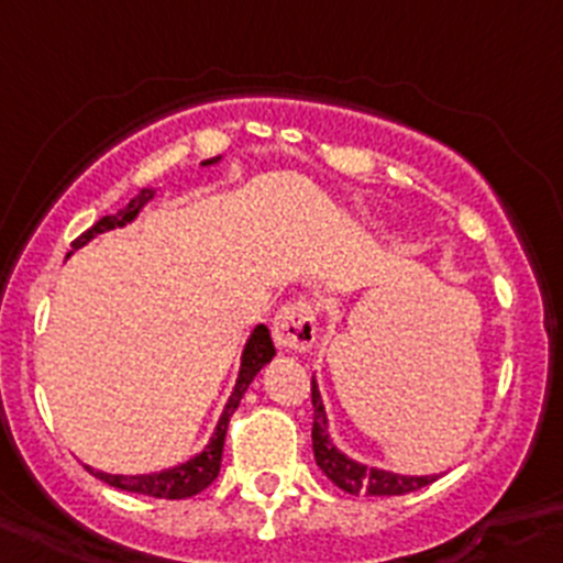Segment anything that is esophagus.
I'll use <instances>...</instances> for the list:
<instances>
[{"label": "esophagus", "instance_id": "34e87169", "mask_svg": "<svg viewBox=\"0 0 563 563\" xmlns=\"http://www.w3.org/2000/svg\"><path fill=\"white\" fill-rule=\"evenodd\" d=\"M277 346L286 353H306L317 341V317H313L311 302H291L280 308L272 324Z\"/></svg>", "mask_w": 563, "mask_h": 563}]
</instances>
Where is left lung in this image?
<instances>
[{
	"label": "left lung",
	"instance_id": "obj_1",
	"mask_svg": "<svg viewBox=\"0 0 563 563\" xmlns=\"http://www.w3.org/2000/svg\"><path fill=\"white\" fill-rule=\"evenodd\" d=\"M311 402H313V459L317 466L335 483L344 488L346 495H369V497H394V495H408L417 488L430 486L439 481V475H400V472L377 470V466H366L361 461L350 459L341 453L330 439L328 430V413L322 406V394H319L317 377L311 380Z\"/></svg>",
	"mask_w": 563,
	"mask_h": 563
}]
</instances>
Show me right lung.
Masks as SVG:
<instances>
[{"instance_id":"add662e5","label":"right lung","mask_w":563,"mask_h":563,"mask_svg":"<svg viewBox=\"0 0 563 563\" xmlns=\"http://www.w3.org/2000/svg\"><path fill=\"white\" fill-rule=\"evenodd\" d=\"M222 157H210V161H202V166H213L219 163ZM155 197L152 188H141L133 199H130L128 208L115 210L113 217H102L91 230L80 235L75 241V250H80L82 244L93 239L99 233H108V230L115 228H124V224L133 222L139 217L144 205ZM275 358V344H272V335L266 324H257L255 330L250 333L244 344V353H241V369L239 377H235V386L228 397V406H224L222 417H219L217 430L210 435V441L199 450L194 459L183 461V464L172 466V470H163V472H152V475H108V472H97L88 466L91 475H97L99 481H104L108 486L113 488H122V492H133V495H146V497H161V500H186V497L199 495L202 488H208L210 483L217 481L219 475V466H222V450H224V435H228V424L230 417L235 413L239 408L241 397L244 391L250 388V383L255 380V375L264 369L269 361Z\"/></svg>"}]
</instances>
